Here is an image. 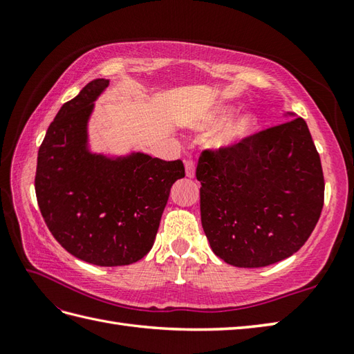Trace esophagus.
<instances>
[{"mask_svg": "<svg viewBox=\"0 0 354 354\" xmlns=\"http://www.w3.org/2000/svg\"><path fill=\"white\" fill-rule=\"evenodd\" d=\"M185 175L189 178H194V162L193 161L185 162Z\"/></svg>", "mask_w": 354, "mask_h": 354, "instance_id": "1", "label": "esophagus"}]
</instances>
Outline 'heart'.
<instances>
[{
    "label": "heart",
    "mask_w": 354,
    "mask_h": 354,
    "mask_svg": "<svg viewBox=\"0 0 354 354\" xmlns=\"http://www.w3.org/2000/svg\"><path fill=\"white\" fill-rule=\"evenodd\" d=\"M234 114H236V109L232 106H227V104H223V106H217L209 112L204 120H201L199 127L201 129H214V127H221L227 123L228 120H231V117ZM254 127H255V118L252 115L245 114L242 117H239L216 135L213 140V146L217 149L234 147L254 131Z\"/></svg>",
    "instance_id": "1"
}]
</instances>
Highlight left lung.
Here are the masks:
<instances>
[{
  "label": "left lung",
  "mask_w": 354,
  "mask_h": 354,
  "mask_svg": "<svg viewBox=\"0 0 354 354\" xmlns=\"http://www.w3.org/2000/svg\"><path fill=\"white\" fill-rule=\"evenodd\" d=\"M196 178L209 246L237 268L269 266L295 254L324 205L319 153L301 117L231 149L204 150Z\"/></svg>",
  "instance_id": "obj_1"
}]
</instances>
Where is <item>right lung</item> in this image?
<instances>
[{
    "instance_id": "right-lung-1",
    "label": "right lung",
    "mask_w": 354,
    "mask_h": 354,
    "mask_svg": "<svg viewBox=\"0 0 354 354\" xmlns=\"http://www.w3.org/2000/svg\"><path fill=\"white\" fill-rule=\"evenodd\" d=\"M109 80L95 79L64 103L37 152L35 190L59 243L97 266H124L152 250L181 160L133 152L111 158L88 149V122Z\"/></svg>"
}]
</instances>
